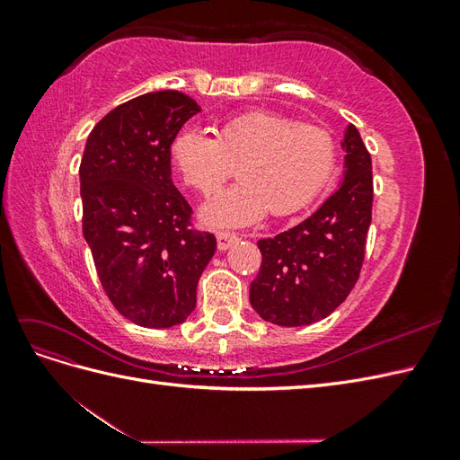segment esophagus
Listing matches in <instances>:
<instances>
[{
	"instance_id": "esophagus-1",
	"label": "esophagus",
	"mask_w": 460,
	"mask_h": 460,
	"mask_svg": "<svg viewBox=\"0 0 460 460\" xmlns=\"http://www.w3.org/2000/svg\"><path fill=\"white\" fill-rule=\"evenodd\" d=\"M238 240V235L235 234H230V232H218L217 234V247H218V252H226V249Z\"/></svg>"
}]
</instances>
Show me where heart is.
<instances>
[{"label": "heart", "mask_w": 460, "mask_h": 460, "mask_svg": "<svg viewBox=\"0 0 460 460\" xmlns=\"http://www.w3.org/2000/svg\"><path fill=\"white\" fill-rule=\"evenodd\" d=\"M171 157L186 182L201 193L220 188L238 164L242 182L208 198L201 220L211 226H247L269 208L282 217L309 203L333 172L336 142L324 128L252 111L222 122L215 137L180 130Z\"/></svg>", "instance_id": "b5f03b06"}]
</instances>
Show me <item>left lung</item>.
Here are the masks:
<instances>
[{
	"label": "left lung",
	"mask_w": 460,
	"mask_h": 460,
	"mask_svg": "<svg viewBox=\"0 0 460 460\" xmlns=\"http://www.w3.org/2000/svg\"><path fill=\"white\" fill-rule=\"evenodd\" d=\"M341 149L345 171L338 190L297 226L257 242L262 262L249 301L267 323H318L357 282L372 220V159L353 124L343 132Z\"/></svg>",
	"instance_id": "8db88e82"
}]
</instances>
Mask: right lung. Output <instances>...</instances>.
<instances>
[{"mask_svg": "<svg viewBox=\"0 0 460 460\" xmlns=\"http://www.w3.org/2000/svg\"><path fill=\"white\" fill-rule=\"evenodd\" d=\"M201 107L151 92L95 124L80 163L82 232L115 309L144 328L182 324L217 240L190 228L191 207L171 178V144Z\"/></svg>", "mask_w": 460, "mask_h": 460, "instance_id": "1", "label": "right lung"}]
</instances>
